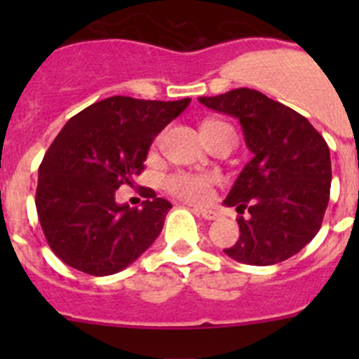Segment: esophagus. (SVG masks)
<instances>
[{
  "mask_svg": "<svg viewBox=\"0 0 359 359\" xmlns=\"http://www.w3.org/2000/svg\"><path fill=\"white\" fill-rule=\"evenodd\" d=\"M194 212H196L198 215H201L203 219H206V220H215V219H217V213L213 212V210H208V208H194Z\"/></svg>",
  "mask_w": 359,
  "mask_h": 359,
  "instance_id": "1",
  "label": "esophagus"
}]
</instances>
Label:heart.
<instances>
[{"label": "heart", "instance_id": "heart-1", "mask_svg": "<svg viewBox=\"0 0 359 359\" xmlns=\"http://www.w3.org/2000/svg\"><path fill=\"white\" fill-rule=\"evenodd\" d=\"M205 125H224V123L208 121L205 123ZM159 142H161V135L156 139V144ZM213 184H215V179L210 175H194V173L179 172L166 179V189H168L173 196L180 198V200L201 203L212 196Z\"/></svg>", "mask_w": 359, "mask_h": 359}]
</instances>
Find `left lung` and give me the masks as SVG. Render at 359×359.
I'll use <instances>...</instances> for the list:
<instances>
[{"instance_id": "8db88e82", "label": "left lung", "mask_w": 359, "mask_h": 359, "mask_svg": "<svg viewBox=\"0 0 359 359\" xmlns=\"http://www.w3.org/2000/svg\"><path fill=\"white\" fill-rule=\"evenodd\" d=\"M208 109L240 119L253 153L224 205L248 210L240 240L226 255L250 266H273L299 253L320 231L330 200V149L297 111L264 93L236 88L200 97Z\"/></svg>"}]
</instances>
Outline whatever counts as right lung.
Returning <instances> with one entry per match:
<instances>
[{
  "label": "right lung",
  "instance_id": "add662e5",
  "mask_svg": "<svg viewBox=\"0 0 359 359\" xmlns=\"http://www.w3.org/2000/svg\"><path fill=\"white\" fill-rule=\"evenodd\" d=\"M191 99L109 97L66 123L39 165L36 210L50 248L67 266L109 276L159 236L172 203L146 191L142 208L116 203V189L144 170L154 137Z\"/></svg>",
  "mask_w": 359,
  "mask_h": 359
}]
</instances>
